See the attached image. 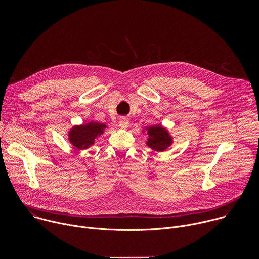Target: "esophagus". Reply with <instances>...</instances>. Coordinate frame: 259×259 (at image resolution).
Listing matches in <instances>:
<instances>
[{
	"mask_svg": "<svg viewBox=\"0 0 259 259\" xmlns=\"http://www.w3.org/2000/svg\"><path fill=\"white\" fill-rule=\"evenodd\" d=\"M119 124H120V127H121L122 129H127L128 126H129V121H128L127 118L122 117V118L120 119V121H119Z\"/></svg>",
	"mask_w": 259,
	"mask_h": 259,
	"instance_id": "34e87169",
	"label": "esophagus"
}]
</instances>
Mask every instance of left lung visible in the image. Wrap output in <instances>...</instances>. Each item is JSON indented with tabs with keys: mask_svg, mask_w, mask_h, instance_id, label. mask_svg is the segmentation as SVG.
Here are the masks:
<instances>
[{
	"mask_svg": "<svg viewBox=\"0 0 259 259\" xmlns=\"http://www.w3.org/2000/svg\"><path fill=\"white\" fill-rule=\"evenodd\" d=\"M147 138L146 145L152 147L154 151L163 152L172 143V137L169 135L168 131L160 125L147 128Z\"/></svg>",
	"mask_w": 259,
	"mask_h": 259,
	"instance_id": "8db88e82",
	"label": "left lung"
}]
</instances>
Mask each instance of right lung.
Here are the masks:
<instances>
[{"label":"right lung","mask_w":259,"mask_h":259,"mask_svg":"<svg viewBox=\"0 0 259 259\" xmlns=\"http://www.w3.org/2000/svg\"><path fill=\"white\" fill-rule=\"evenodd\" d=\"M106 128L104 124L90 122L85 125L73 127L68 133V139L77 149L85 150L94 144V140L103 133Z\"/></svg>","instance_id":"obj_1"}]
</instances>
